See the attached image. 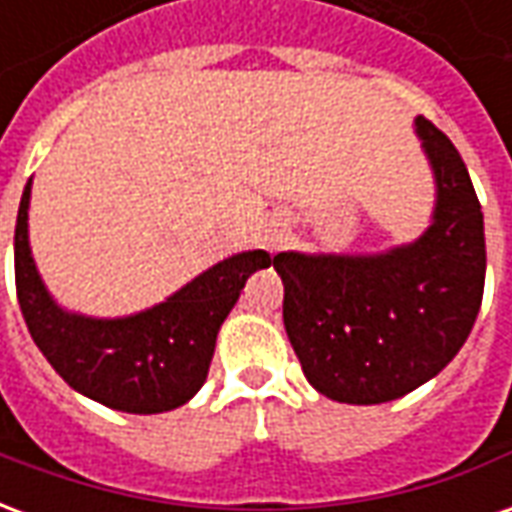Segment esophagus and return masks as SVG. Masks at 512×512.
Returning a JSON list of instances; mask_svg holds the SVG:
<instances>
[{"label":"esophagus","mask_w":512,"mask_h":512,"mask_svg":"<svg viewBox=\"0 0 512 512\" xmlns=\"http://www.w3.org/2000/svg\"><path fill=\"white\" fill-rule=\"evenodd\" d=\"M282 235H285L282 224L268 222L266 227H263V233H260V241H263V246H266V249H277V246L282 244Z\"/></svg>","instance_id":"obj_1"}]
</instances>
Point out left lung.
<instances>
[{"mask_svg":"<svg viewBox=\"0 0 512 512\" xmlns=\"http://www.w3.org/2000/svg\"><path fill=\"white\" fill-rule=\"evenodd\" d=\"M436 186L425 233L384 252H279L282 321L321 395L376 406L439 376L461 351L485 285L483 211L461 153L414 117Z\"/></svg>","mask_w":512,"mask_h":512,"instance_id":"obj_1","label":"left lung"}]
</instances>
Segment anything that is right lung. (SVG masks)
<instances>
[{"instance_id": "right-lung-1", "label": "right lung", "mask_w": 512, "mask_h": 512, "mask_svg": "<svg viewBox=\"0 0 512 512\" xmlns=\"http://www.w3.org/2000/svg\"><path fill=\"white\" fill-rule=\"evenodd\" d=\"M29 197L32 178L18 205L16 290L40 354L65 384L115 411L161 414L189 403L208 378L224 318L271 255L249 249L224 257L147 310L95 318L65 310L46 288L29 246Z\"/></svg>"}]
</instances>
